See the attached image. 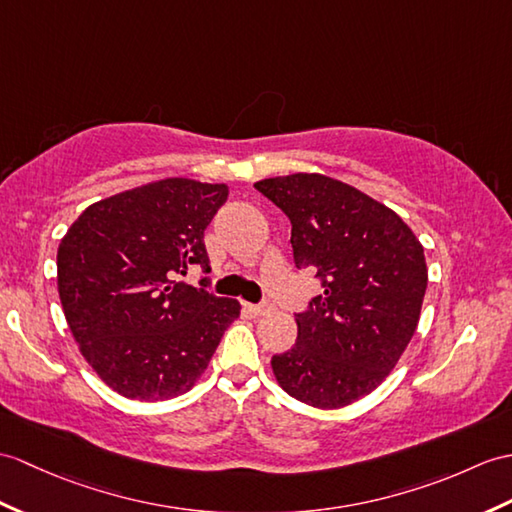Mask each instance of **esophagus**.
<instances>
[{"label":"esophagus","instance_id":"obj_1","mask_svg":"<svg viewBox=\"0 0 512 512\" xmlns=\"http://www.w3.org/2000/svg\"><path fill=\"white\" fill-rule=\"evenodd\" d=\"M244 307H246V310L251 312L253 316H264V314L272 312V305H268V303H246Z\"/></svg>","mask_w":512,"mask_h":512}]
</instances>
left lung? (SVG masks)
<instances>
[{"instance_id":"1","label":"left lung","mask_w":512,"mask_h":512,"mask_svg":"<svg viewBox=\"0 0 512 512\" xmlns=\"http://www.w3.org/2000/svg\"><path fill=\"white\" fill-rule=\"evenodd\" d=\"M255 189L290 218L294 264L316 270L325 290L294 314L299 336L272 355V371L307 406H349L384 382L414 336L423 246L395 211L329 176H277Z\"/></svg>"}]
</instances>
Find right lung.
Instances as JSON below:
<instances>
[{
	"label": "right lung",
	"mask_w": 512,
	"mask_h": 512,
	"mask_svg": "<svg viewBox=\"0 0 512 512\" xmlns=\"http://www.w3.org/2000/svg\"><path fill=\"white\" fill-rule=\"evenodd\" d=\"M227 185L189 178L95 202L58 246V294L67 325L104 384L137 401H163L194 386L240 303L178 283L211 272L205 229Z\"/></svg>",
	"instance_id": "obj_1"
}]
</instances>
